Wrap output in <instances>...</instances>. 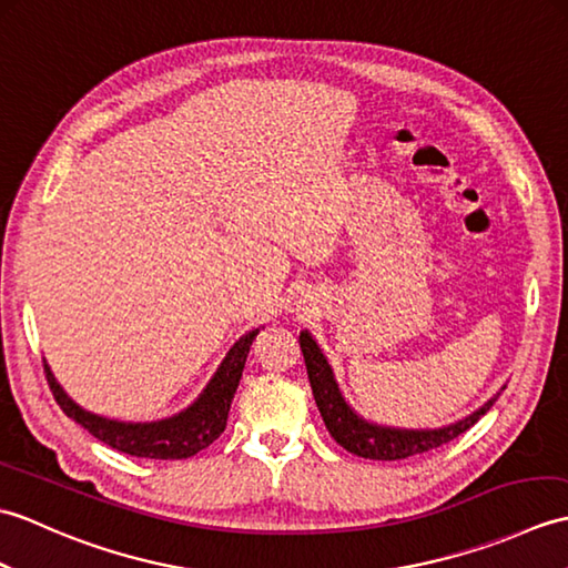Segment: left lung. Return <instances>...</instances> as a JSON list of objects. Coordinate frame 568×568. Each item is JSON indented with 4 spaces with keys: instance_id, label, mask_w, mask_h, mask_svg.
Instances as JSON below:
<instances>
[{
    "instance_id": "1",
    "label": "left lung",
    "mask_w": 568,
    "mask_h": 568,
    "mask_svg": "<svg viewBox=\"0 0 568 568\" xmlns=\"http://www.w3.org/2000/svg\"><path fill=\"white\" fill-rule=\"evenodd\" d=\"M300 348H303V356H305L312 395H315L320 415L334 437V442L342 444L346 452L364 458H373V462H397V458H407V456L437 449V446L456 439L458 434H464L468 427H474L476 422L493 407V403L498 400V395L490 397V400L484 407H478L474 415L458 419L449 427H439V429L381 427V425H373V422L364 417H358L354 409L348 407L339 385H336L332 366L327 364L322 348L317 346L315 339H312L307 329L300 332Z\"/></svg>"
}]
</instances>
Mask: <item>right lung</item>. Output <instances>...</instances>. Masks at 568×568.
Here are the masks:
<instances>
[{
  "label": "right lung",
  "mask_w": 568,
  "mask_h": 568,
  "mask_svg": "<svg viewBox=\"0 0 568 568\" xmlns=\"http://www.w3.org/2000/svg\"><path fill=\"white\" fill-rule=\"evenodd\" d=\"M256 336L258 329H251L248 334L241 336V339L229 348V354L224 356L220 368H216L212 381L207 383V388L200 393L197 400L187 409H183V413L159 422H119L92 415L78 403L70 400L65 390L58 385L48 364H43V368L60 409H63L70 419H75L80 427L88 429L92 437H98L100 442L110 444L112 449L131 456L165 458V462H173V458H190L197 452L207 449V446L224 432L229 407H232L241 373H244L246 366V356Z\"/></svg>",
  "instance_id": "1"
}]
</instances>
